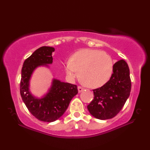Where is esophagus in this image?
I'll return each mask as SVG.
<instances>
[{
    "mask_svg": "<svg viewBox=\"0 0 150 150\" xmlns=\"http://www.w3.org/2000/svg\"><path fill=\"white\" fill-rule=\"evenodd\" d=\"M83 90H84V88H83L82 87H80V86H79V87H78V91H79V93H81V92L83 91Z\"/></svg>",
    "mask_w": 150,
    "mask_h": 150,
    "instance_id": "1",
    "label": "esophagus"
}]
</instances>
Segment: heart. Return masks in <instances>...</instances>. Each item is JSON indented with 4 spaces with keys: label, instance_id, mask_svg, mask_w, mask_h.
Wrapping results in <instances>:
<instances>
[{
    "label": "heart",
    "instance_id": "b5f03b06",
    "mask_svg": "<svg viewBox=\"0 0 150 150\" xmlns=\"http://www.w3.org/2000/svg\"><path fill=\"white\" fill-rule=\"evenodd\" d=\"M67 75L71 79L78 76L85 86L96 88L104 85L111 77L114 61L110 54L96 49H81L65 63Z\"/></svg>",
    "mask_w": 150,
    "mask_h": 150
}]
</instances>
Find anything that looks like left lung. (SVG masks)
Returning <instances> with one entry per match:
<instances>
[{"mask_svg":"<svg viewBox=\"0 0 150 150\" xmlns=\"http://www.w3.org/2000/svg\"><path fill=\"white\" fill-rule=\"evenodd\" d=\"M130 90V69L127 63L122 59L114 64L109 81L93 90V100L87 106V109L92 116L99 120L114 117L124 106Z\"/></svg>","mask_w":150,"mask_h":150,"instance_id":"left-lung-1","label":"left lung"}]
</instances>
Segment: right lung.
<instances>
[{"label":"right lung","instance_id":"1","mask_svg":"<svg viewBox=\"0 0 150 150\" xmlns=\"http://www.w3.org/2000/svg\"><path fill=\"white\" fill-rule=\"evenodd\" d=\"M53 47L42 46L37 49L23 63L21 71L20 95L24 103L33 115L46 122H54L64 114L73 97L78 93L77 86L52 79L51 85L42 97H37L30 91V82L37 68H50L53 62Z\"/></svg>","mask_w":150,"mask_h":150}]
</instances>
